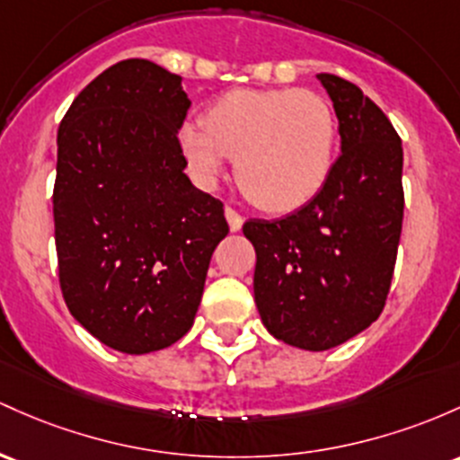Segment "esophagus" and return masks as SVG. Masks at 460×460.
<instances>
[{"label": "esophagus", "mask_w": 460, "mask_h": 460, "mask_svg": "<svg viewBox=\"0 0 460 460\" xmlns=\"http://www.w3.org/2000/svg\"><path fill=\"white\" fill-rule=\"evenodd\" d=\"M225 216H226V222H229V229L234 231V234H235V231L242 229V225H244V218H242L238 211L231 209V207H226Z\"/></svg>", "instance_id": "34e87169"}]
</instances>
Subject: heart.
<instances>
[{
  "mask_svg": "<svg viewBox=\"0 0 460 460\" xmlns=\"http://www.w3.org/2000/svg\"><path fill=\"white\" fill-rule=\"evenodd\" d=\"M338 119L316 91H231L183 124L179 150L200 185H211L235 156V181L251 203L286 214L314 200L336 161Z\"/></svg>",
  "mask_w": 460,
  "mask_h": 460,
  "instance_id": "1",
  "label": "heart"
}]
</instances>
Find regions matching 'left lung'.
<instances>
[{"label":"left lung","mask_w":460,"mask_h":460,"mask_svg":"<svg viewBox=\"0 0 460 460\" xmlns=\"http://www.w3.org/2000/svg\"><path fill=\"white\" fill-rule=\"evenodd\" d=\"M341 135L330 181L277 220H249L255 305L277 341L325 351L365 332L385 310L402 235V139L356 84L316 75Z\"/></svg>","instance_id":"obj_1"}]
</instances>
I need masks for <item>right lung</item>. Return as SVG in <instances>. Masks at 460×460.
Masks as SVG:
<instances>
[{"label": "right lung", "instance_id": "1", "mask_svg": "<svg viewBox=\"0 0 460 460\" xmlns=\"http://www.w3.org/2000/svg\"><path fill=\"white\" fill-rule=\"evenodd\" d=\"M181 75L111 65L58 128L54 238L69 312L122 353L159 351L194 325L207 269L229 234L220 200L185 174Z\"/></svg>", "mask_w": 460, "mask_h": 460}]
</instances>
